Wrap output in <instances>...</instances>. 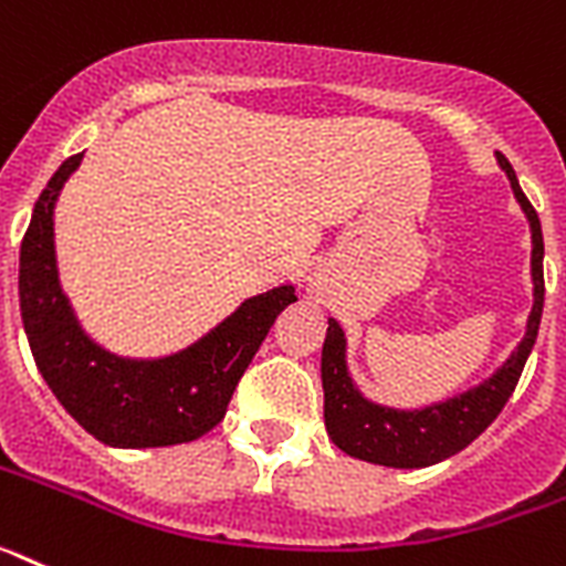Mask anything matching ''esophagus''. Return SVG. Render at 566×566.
<instances>
[{
    "label": "esophagus",
    "instance_id": "obj_1",
    "mask_svg": "<svg viewBox=\"0 0 566 566\" xmlns=\"http://www.w3.org/2000/svg\"><path fill=\"white\" fill-rule=\"evenodd\" d=\"M308 292H317V289H315V286H312V283H308Z\"/></svg>",
    "mask_w": 566,
    "mask_h": 566
}]
</instances>
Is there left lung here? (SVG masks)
<instances>
[{"mask_svg": "<svg viewBox=\"0 0 566 566\" xmlns=\"http://www.w3.org/2000/svg\"><path fill=\"white\" fill-rule=\"evenodd\" d=\"M495 157L506 171V180L513 186L515 200L530 220V234H533V258H530L533 308L526 317L524 337L490 378L467 392L434 400V403L418 409H395L364 398V392L357 389L349 375V364H346V335H343L340 323L329 317L321 355L323 418H326L329 438L346 455L380 463V467H395V470L432 467V463L447 461L461 452L463 447H470L478 434L499 418V412L513 395L526 357L538 337L541 308H544V237H541L538 214H535L533 202L521 191L510 159L499 151Z\"/></svg>", "mask_w": 566, "mask_h": 566, "instance_id": "obj_1", "label": "left lung"}]
</instances>
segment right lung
<instances>
[{"label": "right lung", "instance_id": "1", "mask_svg": "<svg viewBox=\"0 0 566 566\" xmlns=\"http://www.w3.org/2000/svg\"><path fill=\"white\" fill-rule=\"evenodd\" d=\"M80 163L82 154L67 157L48 180L19 249V306L33 360L67 415L96 441L117 449L197 441L223 421L237 380L297 294L294 286L254 294L200 340L166 357L103 349L62 292L53 245V206Z\"/></svg>", "mask_w": 566, "mask_h": 566}]
</instances>
